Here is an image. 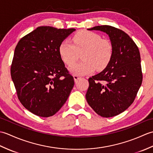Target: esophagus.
<instances>
[{"mask_svg": "<svg viewBox=\"0 0 153 153\" xmlns=\"http://www.w3.org/2000/svg\"><path fill=\"white\" fill-rule=\"evenodd\" d=\"M74 81L75 82H77L79 79L82 78V77L78 76V75H74Z\"/></svg>", "mask_w": 153, "mask_h": 153, "instance_id": "obj_1", "label": "esophagus"}]
</instances>
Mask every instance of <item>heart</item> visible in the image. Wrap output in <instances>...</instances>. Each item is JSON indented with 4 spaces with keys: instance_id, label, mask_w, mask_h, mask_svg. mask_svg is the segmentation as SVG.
<instances>
[{
    "instance_id": "obj_1",
    "label": "heart",
    "mask_w": 153,
    "mask_h": 153,
    "mask_svg": "<svg viewBox=\"0 0 153 153\" xmlns=\"http://www.w3.org/2000/svg\"><path fill=\"white\" fill-rule=\"evenodd\" d=\"M71 44L67 41L62 42L59 53L64 62L71 66L82 54L83 60L73 64L70 70L78 76L92 73L95 70L102 71L108 66L114 54L112 42L102 39L100 35L89 31H80L72 37Z\"/></svg>"
}]
</instances>
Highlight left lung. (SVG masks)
Returning <instances> with one entry per match:
<instances>
[{
	"label": "left lung",
	"mask_w": 153,
	"mask_h": 153,
	"mask_svg": "<svg viewBox=\"0 0 153 153\" xmlns=\"http://www.w3.org/2000/svg\"><path fill=\"white\" fill-rule=\"evenodd\" d=\"M88 30H99L108 34L113 45L114 54L105 70L89 78L87 101L99 116H115L134 102L141 85L140 53L132 39L120 29L98 25Z\"/></svg>",
	"instance_id": "left-lung-1"
}]
</instances>
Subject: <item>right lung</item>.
Segmentation results:
<instances>
[{"label": "right lung", "instance_id": "1", "mask_svg": "<svg viewBox=\"0 0 153 153\" xmlns=\"http://www.w3.org/2000/svg\"><path fill=\"white\" fill-rule=\"evenodd\" d=\"M75 30L41 26L16 45L11 77L19 100L35 115L53 116L70 95L74 79L62 60L59 47Z\"/></svg>", "mask_w": 153, "mask_h": 153}]
</instances>
